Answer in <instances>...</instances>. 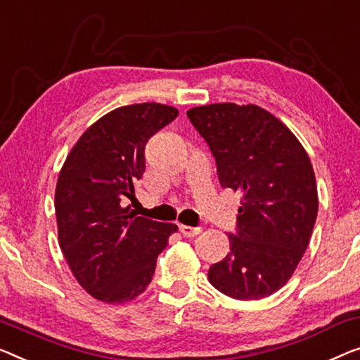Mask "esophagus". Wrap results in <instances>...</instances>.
<instances>
[{"mask_svg": "<svg viewBox=\"0 0 360 360\" xmlns=\"http://www.w3.org/2000/svg\"><path fill=\"white\" fill-rule=\"evenodd\" d=\"M179 231L182 233V236H186V238H194V236L202 233V228H192V226H186V224H181Z\"/></svg>", "mask_w": 360, "mask_h": 360, "instance_id": "esophagus-1", "label": "esophagus"}]
</instances>
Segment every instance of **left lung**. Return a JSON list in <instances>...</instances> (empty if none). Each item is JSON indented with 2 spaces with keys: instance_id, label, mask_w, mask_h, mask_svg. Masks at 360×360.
Instances as JSON below:
<instances>
[{
  "instance_id": "obj_1",
  "label": "left lung",
  "mask_w": 360,
  "mask_h": 360,
  "mask_svg": "<svg viewBox=\"0 0 360 360\" xmlns=\"http://www.w3.org/2000/svg\"><path fill=\"white\" fill-rule=\"evenodd\" d=\"M187 117L217 160L219 184L243 194L229 252L210 266L208 281L233 299L270 296L292 276L317 219L309 155L288 126L257 105H203Z\"/></svg>"
}]
</instances>
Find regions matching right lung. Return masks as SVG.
Returning <instances> with one entry per match:
<instances>
[{
	"label": "right lung",
	"mask_w": 360,
	"mask_h": 360,
	"mask_svg": "<svg viewBox=\"0 0 360 360\" xmlns=\"http://www.w3.org/2000/svg\"><path fill=\"white\" fill-rule=\"evenodd\" d=\"M179 111L162 103L121 106L94 122L69 152L55 192L58 239L90 296L124 304L146 291L173 223L137 217L124 198L146 171V146Z\"/></svg>",
	"instance_id": "1"
}]
</instances>
